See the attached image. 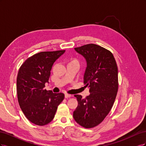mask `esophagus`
Here are the masks:
<instances>
[{"label": "esophagus", "instance_id": "obj_1", "mask_svg": "<svg viewBox=\"0 0 146 146\" xmlns=\"http://www.w3.org/2000/svg\"><path fill=\"white\" fill-rule=\"evenodd\" d=\"M64 97H65V98H70V97H71V95L68 94H65Z\"/></svg>", "mask_w": 146, "mask_h": 146}]
</instances>
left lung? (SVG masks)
I'll use <instances>...</instances> for the list:
<instances>
[{
    "label": "left lung",
    "instance_id": "obj_1",
    "mask_svg": "<svg viewBox=\"0 0 146 146\" xmlns=\"http://www.w3.org/2000/svg\"><path fill=\"white\" fill-rule=\"evenodd\" d=\"M86 59L84 83L90 94L83 99L75 95L78 106L73 117L79 125L94 127L104 121L111 110L118 91V69L112 53L94 44L74 48Z\"/></svg>",
    "mask_w": 146,
    "mask_h": 146
}]
</instances>
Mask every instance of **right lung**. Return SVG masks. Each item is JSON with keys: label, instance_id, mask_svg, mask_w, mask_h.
Instances as JSON below:
<instances>
[{"label": "right lung", "instance_id": "right-lung-1", "mask_svg": "<svg viewBox=\"0 0 146 146\" xmlns=\"http://www.w3.org/2000/svg\"><path fill=\"white\" fill-rule=\"evenodd\" d=\"M65 50L41 52L26 60L17 77L18 102L25 117L37 125H45L54 118L63 93H54L44 89L55 61Z\"/></svg>", "mask_w": 146, "mask_h": 146}]
</instances>
